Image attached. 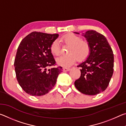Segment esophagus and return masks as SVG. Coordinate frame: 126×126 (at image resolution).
Returning a JSON list of instances; mask_svg holds the SVG:
<instances>
[{
	"label": "esophagus",
	"mask_w": 126,
	"mask_h": 126,
	"mask_svg": "<svg viewBox=\"0 0 126 126\" xmlns=\"http://www.w3.org/2000/svg\"><path fill=\"white\" fill-rule=\"evenodd\" d=\"M70 69H70L69 68L64 67V68H63V71L64 72H67V71H69Z\"/></svg>",
	"instance_id": "obj_1"
}]
</instances>
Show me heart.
<instances>
[{
	"instance_id": "b5f03b06",
	"label": "heart",
	"mask_w": 126,
	"mask_h": 126,
	"mask_svg": "<svg viewBox=\"0 0 126 126\" xmlns=\"http://www.w3.org/2000/svg\"><path fill=\"white\" fill-rule=\"evenodd\" d=\"M64 44L69 46L68 55H63L57 59V63L62 67H69L78 61H83L89 57L91 53V47L86 40H82L80 37L69 33L60 38ZM50 49L53 55L58 56L61 53V46L58 40H55L51 44Z\"/></svg>"
}]
</instances>
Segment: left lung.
<instances>
[{"label":"left lung","mask_w":126,"mask_h":126,"mask_svg":"<svg viewBox=\"0 0 126 126\" xmlns=\"http://www.w3.org/2000/svg\"><path fill=\"white\" fill-rule=\"evenodd\" d=\"M79 34V33H76ZM91 47V53L80 68V76L74 82L76 88L87 95L105 91L113 73L114 55L106 38L95 31L84 34Z\"/></svg>","instance_id":"8db88e82"}]
</instances>
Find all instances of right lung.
<instances>
[{"instance_id": "obj_1", "label": "right lung", "mask_w": 126, "mask_h": 126, "mask_svg": "<svg viewBox=\"0 0 126 126\" xmlns=\"http://www.w3.org/2000/svg\"><path fill=\"white\" fill-rule=\"evenodd\" d=\"M58 37V34L33 32L20 42L14 60L15 71L19 84L28 94L48 93L62 72L61 67L48 69L56 65L50 47Z\"/></svg>"}]
</instances>
